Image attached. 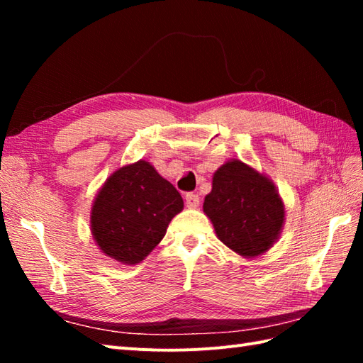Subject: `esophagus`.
<instances>
[{
	"mask_svg": "<svg viewBox=\"0 0 363 363\" xmlns=\"http://www.w3.org/2000/svg\"><path fill=\"white\" fill-rule=\"evenodd\" d=\"M186 204H187V207H190V209H195V207L199 206V196L196 194H187Z\"/></svg>",
	"mask_w": 363,
	"mask_h": 363,
	"instance_id": "obj_1",
	"label": "esophagus"
}]
</instances>
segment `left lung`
<instances>
[{"label":"left lung","instance_id":"left-lung-1","mask_svg":"<svg viewBox=\"0 0 363 363\" xmlns=\"http://www.w3.org/2000/svg\"><path fill=\"white\" fill-rule=\"evenodd\" d=\"M203 209L220 240L246 257L265 252L284 223V204L273 184L240 160L213 174Z\"/></svg>","mask_w":363,"mask_h":363}]
</instances>
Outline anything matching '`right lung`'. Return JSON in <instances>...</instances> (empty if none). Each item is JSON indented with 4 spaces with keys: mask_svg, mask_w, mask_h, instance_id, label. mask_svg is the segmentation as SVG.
<instances>
[{
    "mask_svg": "<svg viewBox=\"0 0 363 363\" xmlns=\"http://www.w3.org/2000/svg\"><path fill=\"white\" fill-rule=\"evenodd\" d=\"M184 207L182 196L148 162L115 172L91 207V233L107 256L138 264L164 238Z\"/></svg>",
    "mask_w": 363,
    "mask_h": 363,
    "instance_id": "add662e5",
    "label": "right lung"
}]
</instances>
